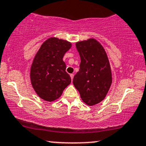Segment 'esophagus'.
<instances>
[{"label":"esophagus","instance_id":"obj_1","mask_svg":"<svg viewBox=\"0 0 146 146\" xmlns=\"http://www.w3.org/2000/svg\"><path fill=\"white\" fill-rule=\"evenodd\" d=\"M70 76H71V80H73V77H74V75H73V74H70Z\"/></svg>","mask_w":146,"mask_h":146}]
</instances>
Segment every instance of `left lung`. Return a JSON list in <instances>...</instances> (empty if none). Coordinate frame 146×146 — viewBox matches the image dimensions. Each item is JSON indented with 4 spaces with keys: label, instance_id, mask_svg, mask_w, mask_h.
<instances>
[{
    "label": "left lung",
    "instance_id": "1",
    "mask_svg": "<svg viewBox=\"0 0 146 146\" xmlns=\"http://www.w3.org/2000/svg\"><path fill=\"white\" fill-rule=\"evenodd\" d=\"M81 62L73 83L82 100L93 106L104 100L112 84V73L108 56L98 40L90 38L75 44Z\"/></svg>",
    "mask_w": 146,
    "mask_h": 146
}]
</instances>
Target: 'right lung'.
Here are the masks:
<instances>
[{"instance_id": "1", "label": "right lung", "mask_w": 146, "mask_h": 146, "mask_svg": "<svg viewBox=\"0 0 146 146\" xmlns=\"http://www.w3.org/2000/svg\"><path fill=\"white\" fill-rule=\"evenodd\" d=\"M71 46L70 42L51 37L42 43L34 57L30 80L37 95L45 101L59 98L71 83L62 58Z\"/></svg>"}]
</instances>
